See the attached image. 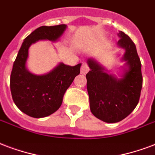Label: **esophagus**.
I'll return each instance as SVG.
<instances>
[{
	"label": "esophagus",
	"instance_id": "esophagus-1",
	"mask_svg": "<svg viewBox=\"0 0 155 155\" xmlns=\"http://www.w3.org/2000/svg\"><path fill=\"white\" fill-rule=\"evenodd\" d=\"M90 70V68H89V66L87 65V64L84 63V64H82V66H81V73L82 74H87L88 72Z\"/></svg>",
	"mask_w": 155,
	"mask_h": 155
}]
</instances>
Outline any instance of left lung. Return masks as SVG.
<instances>
[{
	"instance_id": "8db88e82",
	"label": "left lung",
	"mask_w": 155,
	"mask_h": 155,
	"mask_svg": "<svg viewBox=\"0 0 155 155\" xmlns=\"http://www.w3.org/2000/svg\"><path fill=\"white\" fill-rule=\"evenodd\" d=\"M118 36L117 44L126 50L123 59L129 67L123 78L109 75L92 60H88L91 71L86 75L91 111L97 118L109 123L120 122L134 110L142 88L141 63L134 42L122 31Z\"/></svg>"
}]
</instances>
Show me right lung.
I'll return each mask as SVG.
<instances>
[{
    "label": "right lung",
    "mask_w": 155,
    "mask_h": 155,
    "mask_svg": "<svg viewBox=\"0 0 155 155\" xmlns=\"http://www.w3.org/2000/svg\"><path fill=\"white\" fill-rule=\"evenodd\" d=\"M66 28L65 24L41 26L28 35L21 46L10 74L13 101L22 112L32 117H44L59 109L65 91L80 73L81 64H60L51 73L37 76L27 70L28 48L38 40L56 41Z\"/></svg>",
    "instance_id": "add662e5"
}]
</instances>
